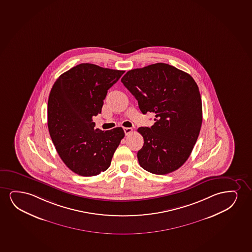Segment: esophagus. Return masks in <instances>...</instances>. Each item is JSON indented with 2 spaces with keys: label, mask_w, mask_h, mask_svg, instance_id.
I'll list each match as a JSON object with an SVG mask.
<instances>
[{
  "label": "esophagus",
  "mask_w": 252,
  "mask_h": 252,
  "mask_svg": "<svg viewBox=\"0 0 252 252\" xmlns=\"http://www.w3.org/2000/svg\"><path fill=\"white\" fill-rule=\"evenodd\" d=\"M132 131H133V129L131 127H125L124 128V131H125V134L128 135L130 134L131 132H132Z\"/></svg>",
  "instance_id": "obj_1"
}]
</instances>
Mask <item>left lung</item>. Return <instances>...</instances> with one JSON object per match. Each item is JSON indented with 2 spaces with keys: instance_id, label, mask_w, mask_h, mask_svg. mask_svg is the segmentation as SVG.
Masks as SVG:
<instances>
[{
  "instance_id": "obj_1",
  "label": "left lung",
  "mask_w": 252,
  "mask_h": 252,
  "mask_svg": "<svg viewBox=\"0 0 252 252\" xmlns=\"http://www.w3.org/2000/svg\"><path fill=\"white\" fill-rule=\"evenodd\" d=\"M141 112L155 114L151 127H139L141 167L163 175L177 170L192 151L203 121L202 99L192 77L166 63L128 71L121 79Z\"/></svg>"
}]
</instances>
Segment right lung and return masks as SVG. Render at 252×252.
<instances>
[{"label": "right lung", "mask_w": 252, "mask_h": 252, "mask_svg": "<svg viewBox=\"0 0 252 252\" xmlns=\"http://www.w3.org/2000/svg\"><path fill=\"white\" fill-rule=\"evenodd\" d=\"M124 72L82 63L53 85L48 101L49 134L61 159L73 173L95 176L110 166L124 131L95 129L92 117L101 114L108 89Z\"/></svg>", "instance_id": "right-lung-1"}]
</instances>
